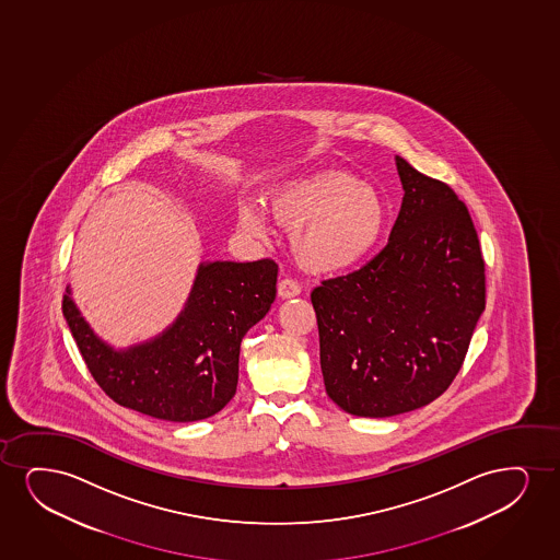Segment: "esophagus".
<instances>
[{
    "label": "esophagus",
    "instance_id": "obj_1",
    "mask_svg": "<svg viewBox=\"0 0 560 560\" xmlns=\"http://www.w3.org/2000/svg\"><path fill=\"white\" fill-rule=\"evenodd\" d=\"M301 293V285L293 278H283L278 282V295L282 299L298 298Z\"/></svg>",
    "mask_w": 560,
    "mask_h": 560
}]
</instances>
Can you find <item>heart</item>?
<instances>
[{
	"instance_id": "obj_1",
	"label": "heart",
	"mask_w": 560,
	"mask_h": 560,
	"mask_svg": "<svg viewBox=\"0 0 560 560\" xmlns=\"http://www.w3.org/2000/svg\"><path fill=\"white\" fill-rule=\"evenodd\" d=\"M269 210L278 225L293 231L299 259L319 272L350 269L363 261L381 241L388 215L373 187L334 168L278 185L270 191ZM238 225L259 236L267 221L257 206L244 205Z\"/></svg>"
}]
</instances>
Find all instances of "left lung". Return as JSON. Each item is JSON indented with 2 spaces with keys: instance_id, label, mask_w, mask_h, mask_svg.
Segmentation results:
<instances>
[{
  "instance_id": "8db88e82",
  "label": "left lung",
  "mask_w": 560,
  "mask_h": 560,
  "mask_svg": "<svg viewBox=\"0 0 560 560\" xmlns=\"http://www.w3.org/2000/svg\"><path fill=\"white\" fill-rule=\"evenodd\" d=\"M396 166L405 195L388 244L311 293L327 396L355 417L438 399L485 311V261L466 205L401 156Z\"/></svg>"
}]
</instances>
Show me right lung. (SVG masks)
I'll return each instance as SVG.
<instances>
[{
	"instance_id": "right-lung-1",
	"label": "right lung",
	"mask_w": 560,
	"mask_h": 560,
	"mask_svg": "<svg viewBox=\"0 0 560 560\" xmlns=\"http://www.w3.org/2000/svg\"><path fill=\"white\" fill-rule=\"evenodd\" d=\"M277 277L272 259L200 262L176 322L127 350L94 335L70 288L62 312L86 368L115 404L168 422H195L233 399L242 339L269 312Z\"/></svg>"
}]
</instances>
